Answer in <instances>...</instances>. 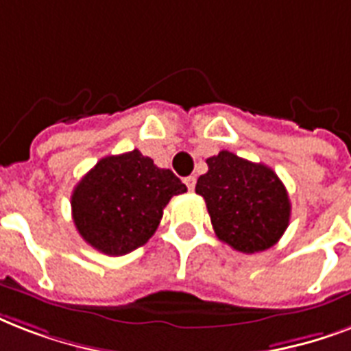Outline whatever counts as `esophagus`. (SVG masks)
Masks as SVG:
<instances>
[{"instance_id": "obj_1", "label": "esophagus", "mask_w": 351, "mask_h": 351, "mask_svg": "<svg viewBox=\"0 0 351 351\" xmlns=\"http://www.w3.org/2000/svg\"><path fill=\"white\" fill-rule=\"evenodd\" d=\"M184 184H186L190 192H192V190H194V186H195V178H194V176H189V178H184Z\"/></svg>"}]
</instances>
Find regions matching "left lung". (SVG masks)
Instances as JSON below:
<instances>
[{"label": "left lung", "mask_w": 351, "mask_h": 351, "mask_svg": "<svg viewBox=\"0 0 351 351\" xmlns=\"http://www.w3.org/2000/svg\"><path fill=\"white\" fill-rule=\"evenodd\" d=\"M208 172L199 176L195 192L203 195L219 240L245 254L265 251L289 225L291 203L280 178L262 162L232 152L206 159Z\"/></svg>", "instance_id": "obj_1"}]
</instances>
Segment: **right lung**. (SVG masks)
Instances as JSON below:
<instances>
[{
	"mask_svg": "<svg viewBox=\"0 0 351 351\" xmlns=\"http://www.w3.org/2000/svg\"><path fill=\"white\" fill-rule=\"evenodd\" d=\"M183 192L186 186L172 170L157 168L138 150L108 156L73 190V221L97 251L122 256L150 240L162 208Z\"/></svg>",
	"mask_w": 351,
	"mask_h": 351,
	"instance_id": "right-lung-1",
	"label": "right lung"
}]
</instances>
